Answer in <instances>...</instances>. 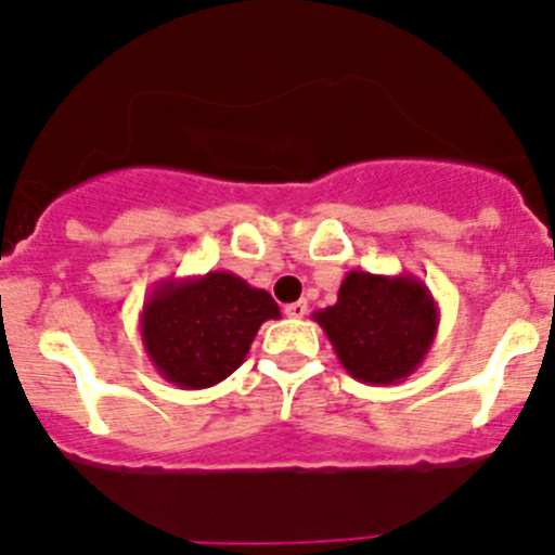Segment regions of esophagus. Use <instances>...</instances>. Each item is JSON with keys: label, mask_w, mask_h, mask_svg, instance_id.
<instances>
[{"label": "esophagus", "mask_w": 555, "mask_h": 555, "mask_svg": "<svg viewBox=\"0 0 555 555\" xmlns=\"http://www.w3.org/2000/svg\"><path fill=\"white\" fill-rule=\"evenodd\" d=\"M284 314H287L289 320H304V317L309 314V304H306V300H295V304L284 306Z\"/></svg>", "instance_id": "obj_1"}]
</instances>
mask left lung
Here are the masks:
<instances>
[{
	"label": "left lung",
	"instance_id": "8db88e82",
	"mask_svg": "<svg viewBox=\"0 0 555 555\" xmlns=\"http://www.w3.org/2000/svg\"><path fill=\"white\" fill-rule=\"evenodd\" d=\"M314 320L349 376L365 385H396L431 349L439 306L431 289L412 273L349 271L336 304L314 311Z\"/></svg>",
	"mask_w": 555,
	"mask_h": 555
}]
</instances>
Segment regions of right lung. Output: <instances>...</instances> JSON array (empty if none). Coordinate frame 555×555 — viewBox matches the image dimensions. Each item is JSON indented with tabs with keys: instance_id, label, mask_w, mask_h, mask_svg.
Masks as SVG:
<instances>
[{
	"instance_id": "obj_1",
	"label": "right lung",
	"mask_w": 555,
	"mask_h": 555,
	"mask_svg": "<svg viewBox=\"0 0 555 555\" xmlns=\"http://www.w3.org/2000/svg\"><path fill=\"white\" fill-rule=\"evenodd\" d=\"M266 320H279L266 289L230 271H208L154 284L143 304L141 338L159 376L203 390L244 363Z\"/></svg>"
}]
</instances>
